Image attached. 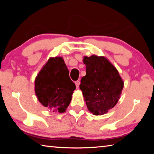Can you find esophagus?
Listing matches in <instances>:
<instances>
[{"instance_id":"obj_1","label":"esophagus","mask_w":154,"mask_h":154,"mask_svg":"<svg viewBox=\"0 0 154 154\" xmlns=\"http://www.w3.org/2000/svg\"><path fill=\"white\" fill-rule=\"evenodd\" d=\"M75 85H76V88H79V84H80V82H79V81H76V82H75Z\"/></svg>"}]
</instances>
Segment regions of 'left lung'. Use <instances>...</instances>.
Listing matches in <instances>:
<instances>
[{"label":"left lung","instance_id":"8db88e82","mask_svg":"<svg viewBox=\"0 0 154 154\" xmlns=\"http://www.w3.org/2000/svg\"><path fill=\"white\" fill-rule=\"evenodd\" d=\"M86 75L81 79L87 107L94 115H103L118 102L124 82L113 65L103 56H85Z\"/></svg>","mask_w":154,"mask_h":154}]
</instances>
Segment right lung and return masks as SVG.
<instances>
[{"instance_id":"right-lung-1","label":"right lung","mask_w":154,"mask_h":154,"mask_svg":"<svg viewBox=\"0 0 154 154\" xmlns=\"http://www.w3.org/2000/svg\"><path fill=\"white\" fill-rule=\"evenodd\" d=\"M35 84L38 101L51 111L59 113L66 111L76 88L61 57L48 60L36 76Z\"/></svg>"}]
</instances>
